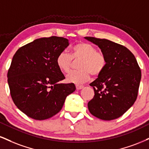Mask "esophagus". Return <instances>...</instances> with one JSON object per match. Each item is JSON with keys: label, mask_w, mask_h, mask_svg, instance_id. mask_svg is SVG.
I'll list each match as a JSON object with an SVG mask.
<instances>
[{"label": "esophagus", "mask_w": 149, "mask_h": 149, "mask_svg": "<svg viewBox=\"0 0 149 149\" xmlns=\"http://www.w3.org/2000/svg\"><path fill=\"white\" fill-rule=\"evenodd\" d=\"M76 87V89H78V90H80V89H81L84 87L82 85H77Z\"/></svg>", "instance_id": "esophagus-1"}]
</instances>
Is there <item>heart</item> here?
Here are the masks:
<instances>
[{
    "label": "heart",
    "mask_w": 149,
    "mask_h": 149,
    "mask_svg": "<svg viewBox=\"0 0 149 149\" xmlns=\"http://www.w3.org/2000/svg\"><path fill=\"white\" fill-rule=\"evenodd\" d=\"M73 60H80L78 71L69 73L67 77L68 82L82 84L88 81L91 75L99 76L107 66V58L102 52L87 42H79L71 48V55L62 51L56 58L57 67L64 73H69L73 65Z\"/></svg>",
    "instance_id": "b5f03b06"
}]
</instances>
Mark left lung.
<instances>
[{"label":"left lung","instance_id":"1","mask_svg":"<svg viewBox=\"0 0 149 149\" xmlns=\"http://www.w3.org/2000/svg\"><path fill=\"white\" fill-rule=\"evenodd\" d=\"M85 38L97 45L107 58L103 72L90 83L94 96L88 103L90 113L106 121L122 116L137 99L141 73L135 57L121 44L105 39Z\"/></svg>","mask_w":149,"mask_h":149}]
</instances>
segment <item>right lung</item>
<instances>
[{
	"instance_id": "add662e5",
	"label": "right lung",
	"mask_w": 149,
	"mask_h": 149,
	"mask_svg": "<svg viewBox=\"0 0 149 149\" xmlns=\"http://www.w3.org/2000/svg\"><path fill=\"white\" fill-rule=\"evenodd\" d=\"M69 40L53 36L37 39L19 48L8 72L10 94L21 112L36 120L49 119L62 108L73 83H60L65 77L56 58L69 46Z\"/></svg>"
}]
</instances>
